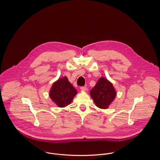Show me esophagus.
Instances as JSON below:
<instances>
[{
  "mask_svg": "<svg viewBox=\"0 0 160 160\" xmlns=\"http://www.w3.org/2000/svg\"><path fill=\"white\" fill-rule=\"evenodd\" d=\"M80 89L83 91H86L87 90V88L85 86H82V87H80Z\"/></svg>",
  "mask_w": 160,
  "mask_h": 160,
  "instance_id": "1",
  "label": "esophagus"
}]
</instances>
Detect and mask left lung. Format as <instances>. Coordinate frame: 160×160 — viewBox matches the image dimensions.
Returning <instances> with one entry per match:
<instances>
[{"mask_svg": "<svg viewBox=\"0 0 160 160\" xmlns=\"http://www.w3.org/2000/svg\"><path fill=\"white\" fill-rule=\"evenodd\" d=\"M90 94L97 106L106 109L115 98L116 92L110 82L104 77H101L91 90Z\"/></svg>", "mask_w": 160, "mask_h": 160, "instance_id": "1", "label": "left lung"}]
</instances>
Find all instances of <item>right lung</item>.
Wrapping results in <instances>:
<instances>
[{
	"label": "right lung",
	"mask_w": 160,
	"mask_h": 160,
	"mask_svg": "<svg viewBox=\"0 0 160 160\" xmlns=\"http://www.w3.org/2000/svg\"><path fill=\"white\" fill-rule=\"evenodd\" d=\"M77 93L76 89L64 77L53 84L49 96L58 106L64 107L71 104Z\"/></svg>",
	"instance_id": "obj_1"
}]
</instances>
